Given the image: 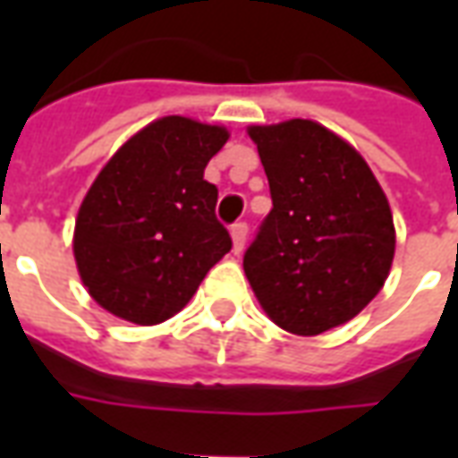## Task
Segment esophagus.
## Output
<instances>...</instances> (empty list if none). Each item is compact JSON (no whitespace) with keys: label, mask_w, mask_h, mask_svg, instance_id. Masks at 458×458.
I'll return each instance as SVG.
<instances>
[{"label":"esophagus","mask_w":458,"mask_h":458,"mask_svg":"<svg viewBox=\"0 0 458 458\" xmlns=\"http://www.w3.org/2000/svg\"><path fill=\"white\" fill-rule=\"evenodd\" d=\"M230 238H233V252L240 255L245 248V240H248V223H235L230 225Z\"/></svg>","instance_id":"34e87169"}]
</instances>
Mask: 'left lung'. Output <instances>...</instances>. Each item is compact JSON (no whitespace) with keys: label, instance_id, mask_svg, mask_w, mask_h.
I'll return each instance as SVG.
<instances>
[{"label":"left lung","instance_id":"8db88e82","mask_svg":"<svg viewBox=\"0 0 458 458\" xmlns=\"http://www.w3.org/2000/svg\"><path fill=\"white\" fill-rule=\"evenodd\" d=\"M272 210L242 258L255 297L289 334L318 336L360 314L394 258L390 203L358 151L318 122L250 127Z\"/></svg>","mask_w":458,"mask_h":458}]
</instances>
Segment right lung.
<instances>
[{
  "label": "right lung",
  "mask_w": 458,
  "mask_h": 458,
  "mask_svg": "<svg viewBox=\"0 0 458 458\" xmlns=\"http://www.w3.org/2000/svg\"><path fill=\"white\" fill-rule=\"evenodd\" d=\"M228 130L161 117L114 151L85 193L73 255L88 294L114 317L154 327L189 304L233 248L203 171Z\"/></svg>",
  "instance_id": "add662e5"
}]
</instances>
